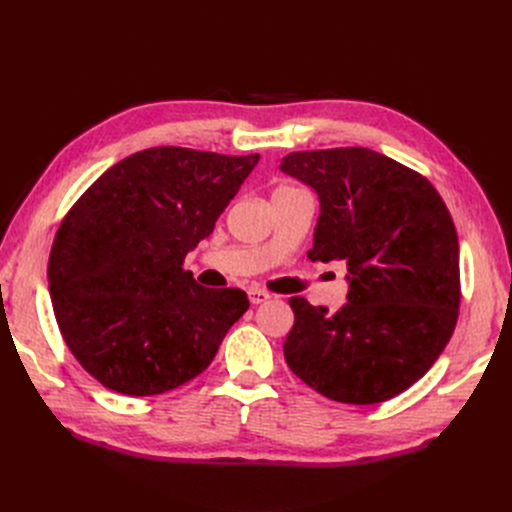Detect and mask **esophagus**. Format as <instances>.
Here are the masks:
<instances>
[{
  "mask_svg": "<svg viewBox=\"0 0 512 512\" xmlns=\"http://www.w3.org/2000/svg\"><path fill=\"white\" fill-rule=\"evenodd\" d=\"M267 299H270V292H267V290H261V288H251V290H249V301H251L253 305H261V303H265Z\"/></svg>",
  "mask_w": 512,
  "mask_h": 512,
  "instance_id": "obj_1",
  "label": "esophagus"
}]
</instances>
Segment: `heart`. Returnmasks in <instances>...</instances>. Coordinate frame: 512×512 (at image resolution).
<instances>
[{
	"instance_id": "obj_1",
	"label": "heart",
	"mask_w": 512,
	"mask_h": 512,
	"mask_svg": "<svg viewBox=\"0 0 512 512\" xmlns=\"http://www.w3.org/2000/svg\"><path fill=\"white\" fill-rule=\"evenodd\" d=\"M278 188H292V186H278ZM278 188H276V191H278Z\"/></svg>"
}]
</instances>
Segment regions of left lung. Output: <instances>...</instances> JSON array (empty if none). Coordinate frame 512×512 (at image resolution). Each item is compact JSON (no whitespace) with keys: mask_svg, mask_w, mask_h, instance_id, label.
<instances>
[{"mask_svg":"<svg viewBox=\"0 0 512 512\" xmlns=\"http://www.w3.org/2000/svg\"><path fill=\"white\" fill-rule=\"evenodd\" d=\"M282 172L315 188L321 213L311 261H346L338 313L303 297L288 303L292 373L346 405L405 392L448 344L461 305L459 238L425 176L365 147L288 153Z\"/></svg>","mask_w":512,"mask_h":512,"instance_id":"left-lung-1","label":"left lung"}]
</instances>
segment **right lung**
I'll return each mask as SVG.
<instances>
[{
    "label": "right lung",
    "mask_w": 512,
    "mask_h": 512,
    "mask_svg": "<svg viewBox=\"0 0 512 512\" xmlns=\"http://www.w3.org/2000/svg\"><path fill=\"white\" fill-rule=\"evenodd\" d=\"M257 161L151 147L105 170L64 215L47 265L53 315L99 384L153 396L209 367L249 299L197 284L182 263Z\"/></svg>",
    "instance_id": "1"
}]
</instances>
